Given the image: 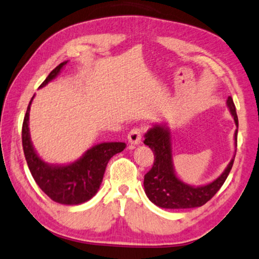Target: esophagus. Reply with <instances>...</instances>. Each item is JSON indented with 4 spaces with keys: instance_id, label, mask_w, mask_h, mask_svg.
<instances>
[{
    "instance_id": "obj_1",
    "label": "esophagus",
    "mask_w": 259,
    "mask_h": 259,
    "mask_svg": "<svg viewBox=\"0 0 259 259\" xmlns=\"http://www.w3.org/2000/svg\"><path fill=\"white\" fill-rule=\"evenodd\" d=\"M143 136V130L141 128H135L129 133L128 135V141L130 143V147H135L142 142Z\"/></svg>"
}]
</instances>
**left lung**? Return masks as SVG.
<instances>
[{
  "instance_id": "left-lung-1",
  "label": "left lung",
  "mask_w": 259,
  "mask_h": 259,
  "mask_svg": "<svg viewBox=\"0 0 259 259\" xmlns=\"http://www.w3.org/2000/svg\"><path fill=\"white\" fill-rule=\"evenodd\" d=\"M227 107L235 122L236 130L234 134V144H237V120L235 105L232 97H228ZM144 144L154 153V163L151 170L144 176V190L152 203L162 208H194L207 203L219 189L231 171L235 154L226 167V169L214 181L204 186H190L183 182L175 173L171 149L170 129L163 124H155L145 134ZM236 152V150H235Z\"/></svg>"
}]
</instances>
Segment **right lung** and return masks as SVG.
Wrapping results in <instances>:
<instances>
[{"label": "right lung", "mask_w": 259, "mask_h": 259, "mask_svg": "<svg viewBox=\"0 0 259 259\" xmlns=\"http://www.w3.org/2000/svg\"><path fill=\"white\" fill-rule=\"evenodd\" d=\"M68 61L60 63L49 73L39 89L46 86L49 81L62 70ZM28 104L23 122L22 142L23 150L30 171L39 188L49 198L64 205H79L88 202L99 190L109 159L125 149V143L108 142L92 146L76 161L68 165L47 163L36 153L31 142L28 118L32 100Z\"/></svg>", "instance_id": "add662e5"}]
</instances>
